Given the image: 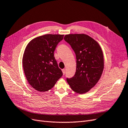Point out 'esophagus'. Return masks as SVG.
I'll use <instances>...</instances> for the list:
<instances>
[{
    "label": "esophagus",
    "mask_w": 128,
    "mask_h": 128,
    "mask_svg": "<svg viewBox=\"0 0 128 128\" xmlns=\"http://www.w3.org/2000/svg\"><path fill=\"white\" fill-rule=\"evenodd\" d=\"M62 73H63V74L64 75V74H65V69H62Z\"/></svg>",
    "instance_id": "obj_1"
}]
</instances>
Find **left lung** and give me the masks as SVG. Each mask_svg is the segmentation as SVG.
<instances>
[{
  "instance_id": "obj_1",
  "label": "left lung",
  "mask_w": 128,
  "mask_h": 128,
  "mask_svg": "<svg viewBox=\"0 0 128 128\" xmlns=\"http://www.w3.org/2000/svg\"><path fill=\"white\" fill-rule=\"evenodd\" d=\"M64 40L76 56L75 74L67 81L74 91L84 94L94 88L102 76L104 68L102 50L97 42L84 34H66Z\"/></svg>"
}]
</instances>
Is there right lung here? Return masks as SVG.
Instances as JSON below:
<instances>
[{
	"mask_svg": "<svg viewBox=\"0 0 128 128\" xmlns=\"http://www.w3.org/2000/svg\"><path fill=\"white\" fill-rule=\"evenodd\" d=\"M64 36L46 34L34 38L26 46L22 58L24 74L30 86L38 91L51 89L63 75L54 52Z\"/></svg>",
	"mask_w": 128,
	"mask_h": 128,
	"instance_id": "obj_1",
	"label": "right lung"
}]
</instances>
